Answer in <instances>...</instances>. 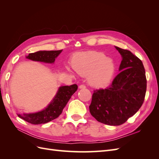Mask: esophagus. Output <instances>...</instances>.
I'll use <instances>...</instances> for the list:
<instances>
[{
	"label": "esophagus",
	"instance_id": "obj_1",
	"mask_svg": "<svg viewBox=\"0 0 159 159\" xmlns=\"http://www.w3.org/2000/svg\"><path fill=\"white\" fill-rule=\"evenodd\" d=\"M79 88L80 89H85V88H86V86L85 85H80L79 86Z\"/></svg>",
	"mask_w": 159,
	"mask_h": 159
}]
</instances>
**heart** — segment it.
I'll return each mask as SVG.
<instances>
[{"label":"heart","instance_id":"b5f03b06","mask_svg":"<svg viewBox=\"0 0 159 159\" xmlns=\"http://www.w3.org/2000/svg\"><path fill=\"white\" fill-rule=\"evenodd\" d=\"M72 66L79 74L88 75L91 85L103 87L111 80L115 71L112 59L107 57L103 52L89 51L76 54L72 60ZM68 70H70L67 68Z\"/></svg>","mask_w":159,"mask_h":159}]
</instances>
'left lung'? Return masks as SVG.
Returning a JSON list of instances; mask_svg holds the SVG:
<instances>
[{"instance_id":"1","label":"left lung","mask_w":159,"mask_h":159,"mask_svg":"<svg viewBox=\"0 0 159 159\" xmlns=\"http://www.w3.org/2000/svg\"><path fill=\"white\" fill-rule=\"evenodd\" d=\"M115 48L122 57L119 74L107 88L94 91L89 107L98 121L113 126L122 125L138 111L147 90L142 61L127 50Z\"/></svg>"}]
</instances>
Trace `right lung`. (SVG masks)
Wrapping results in <instances>:
<instances>
[{
    "instance_id": "add662e5",
    "label": "right lung",
    "mask_w": 159,
    "mask_h": 159,
    "mask_svg": "<svg viewBox=\"0 0 159 159\" xmlns=\"http://www.w3.org/2000/svg\"><path fill=\"white\" fill-rule=\"evenodd\" d=\"M62 52L60 50L38 51L30 53L26 57L32 61L54 64L56 57ZM78 89V85L61 86L57 91L55 97L48 106L43 110L36 113L17 114L18 116L25 121L34 125L44 124L50 122L60 116L67 103Z\"/></svg>"
}]
</instances>
